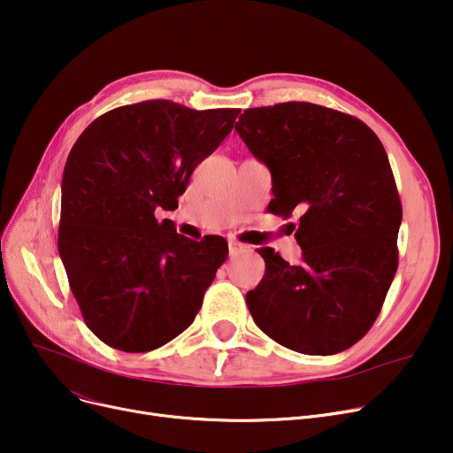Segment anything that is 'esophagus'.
I'll return each instance as SVG.
<instances>
[{
    "mask_svg": "<svg viewBox=\"0 0 453 453\" xmlns=\"http://www.w3.org/2000/svg\"><path fill=\"white\" fill-rule=\"evenodd\" d=\"M246 248L241 244V242H236V241H229V257H236L239 253H242Z\"/></svg>",
    "mask_w": 453,
    "mask_h": 453,
    "instance_id": "34e87169",
    "label": "esophagus"
}]
</instances>
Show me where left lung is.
Here are the masks:
<instances>
[{"label":"left lung","mask_w":453,"mask_h":453,"mask_svg":"<svg viewBox=\"0 0 453 453\" xmlns=\"http://www.w3.org/2000/svg\"><path fill=\"white\" fill-rule=\"evenodd\" d=\"M272 173L268 209L290 219L303 263L260 248L266 273L246 303L279 345L328 356L360 342L398 266L402 203L384 145L360 119L312 103L248 108L234 125Z\"/></svg>","instance_id":"obj_1"}]
</instances>
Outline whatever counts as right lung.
<instances>
[{"mask_svg":"<svg viewBox=\"0 0 453 453\" xmlns=\"http://www.w3.org/2000/svg\"><path fill=\"white\" fill-rule=\"evenodd\" d=\"M239 113L145 101L97 117L71 149L58 251L88 328L106 345L149 352L195 321L227 242L190 241L156 211L178 207Z\"/></svg>","mask_w":453,"mask_h":453,"instance_id":"1","label":"right lung"}]
</instances>
